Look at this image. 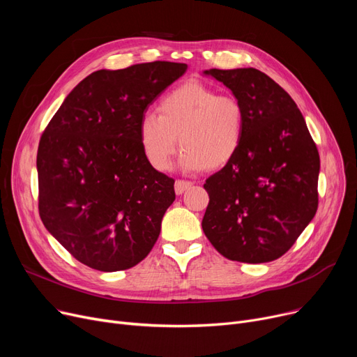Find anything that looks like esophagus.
<instances>
[{"mask_svg":"<svg viewBox=\"0 0 357 357\" xmlns=\"http://www.w3.org/2000/svg\"><path fill=\"white\" fill-rule=\"evenodd\" d=\"M191 186H192V182H190V181L176 179V182H175V192H176L178 195H181V194H183L186 190L191 188Z\"/></svg>","mask_w":357,"mask_h":357,"instance_id":"1","label":"esophagus"}]
</instances>
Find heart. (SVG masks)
<instances>
[{
    "label": "heart",
    "mask_w": 357,
    "mask_h": 357,
    "mask_svg": "<svg viewBox=\"0 0 357 357\" xmlns=\"http://www.w3.org/2000/svg\"><path fill=\"white\" fill-rule=\"evenodd\" d=\"M156 109L158 114L146 112L139 123L142 152L156 171L171 166L178 142L185 171H217L227 166L241 147L246 111L230 93L190 81L169 91Z\"/></svg>",
    "instance_id": "obj_1"
}]
</instances>
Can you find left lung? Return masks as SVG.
<instances>
[{
    "instance_id": "left-lung-1",
    "label": "left lung",
    "mask_w": 357,
    "mask_h": 357,
    "mask_svg": "<svg viewBox=\"0 0 357 357\" xmlns=\"http://www.w3.org/2000/svg\"><path fill=\"white\" fill-rule=\"evenodd\" d=\"M246 111L234 159L204 183L202 230L218 253L243 264L285 255L318 208L320 155L289 93L255 68L210 69Z\"/></svg>"
}]
</instances>
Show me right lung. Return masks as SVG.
Wrapping results in <instances>:
<instances>
[{
	"label": "right lung",
	"instance_id": "obj_1",
	"mask_svg": "<svg viewBox=\"0 0 357 357\" xmlns=\"http://www.w3.org/2000/svg\"><path fill=\"white\" fill-rule=\"evenodd\" d=\"M186 68L156 61L93 72L45 128L37 149L39 214L81 264L126 271L155 246L175 181L146 160L139 123Z\"/></svg>",
	"mask_w": 357,
	"mask_h": 357
}]
</instances>
